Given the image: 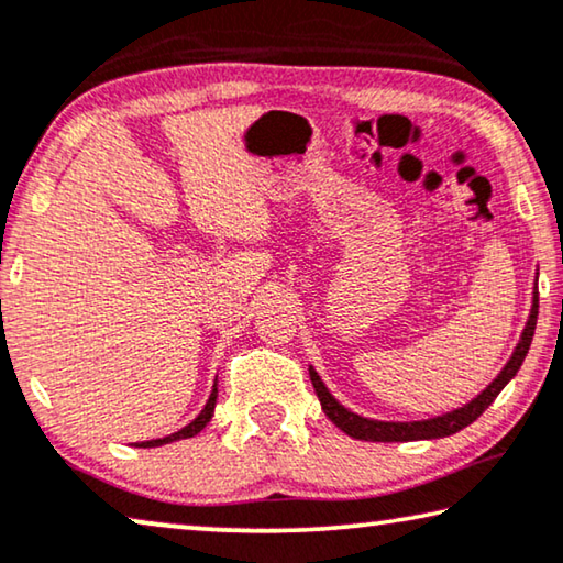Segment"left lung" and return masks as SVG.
I'll use <instances>...</instances> for the list:
<instances>
[{"instance_id":"1","label":"left lung","mask_w":563,"mask_h":563,"mask_svg":"<svg viewBox=\"0 0 563 563\" xmlns=\"http://www.w3.org/2000/svg\"><path fill=\"white\" fill-rule=\"evenodd\" d=\"M537 316H539V292H533V306H531V316L526 320V328L521 333V341L516 345V351L508 363L504 365V371L488 383L486 390L466 404L463 408L451 410V413L435 416V418H426V421H376V418H363L353 410H347L345 406L338 404V400L330 396V390L325 388V383L320 380L318 373L313 368L310 371V380H313V388L318 394L320 406H323L325 416L333 421L343 433L351 435V439L358 441H376V443H404V441H428V439H445V435L459 433L461 428H466L476 421V418L484 413V410L494 404L496 396L501 394L504 386L511 380L516 373H519L521 363L529 353L531 341H533V330H537Z\"/></svg>"}]
</instances>
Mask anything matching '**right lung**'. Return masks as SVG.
Listing matches in <instances>:
<instances>
[{
	"label": "right lung",
	"instance_id": "obj_1",
	"mask_svg": "<svg viewBox=\"0 0 563 563\" xmlns=\"http://www.w3.org/2000/svg\"><path fill=\"white\" fill-rule=\"evenodd\" d=\"M216 400H218V380L216 386H212V394L208 398V404H205V408L198 413V418H195L192 423H187L185 428H180L177 433H169L165 435V439H153V441H142V443H135L137 449H155V445H165V443H173V441H183V439H192V435H198L205 426L210 423L212 413H216Z\"/></svg>",
	"mask_w": 563,
	"mask_h": 563
}]
</instances>
